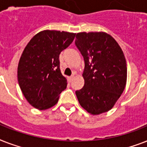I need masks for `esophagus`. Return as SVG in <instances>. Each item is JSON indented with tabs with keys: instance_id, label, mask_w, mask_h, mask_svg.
Masks as SVG:
<instances>
[{
	"instance_id": "34e87169",
	"label": "esophagus",
	"mask_w": 147,
	"mask_h": 147,
	"mask_svg": "<svg viewBox=\"0 0 147 147\" xmlns=\"http://www.w3.org/2000/svg\"><path fill=\"white\" fill-rule=\"evenodd\" d=\"M74 78H75V75H74V74H73L72 76L69 77V81H70V82H71V81H72L74 79Z\"/></svg>"
}]
</instances>
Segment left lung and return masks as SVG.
<instances>
[{
    "instance_id": "obj_1",
    "label": "left lung",
    "mask_w": 147,
    "mask_h": 147,
    "mask_svg": "<svg viewBox=\"0 0 147 147\" xmlns=\"http://www.w3.org/2000/svg\"><path fill=\"white\" fill-rule=\"evenodd\" d=\"M76 45L85 60V85L76 94L84 109L93 115L114 107L125 88L127 62L121 47L105 32L76 34Z\"/></svg>"
}]
</instances>
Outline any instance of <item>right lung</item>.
<instances>
[{
    "label": "right lung",
    "mask_w": 147,
    "mask_h": 147,
    "mask_svg": "<svg viewBox=\"0 0 147 147\" xmlns=\"http://www.w3.org/2000/svg\"><path fill=\"white\" fill-rule=\"evenodd\" d=\"M76 33L46 30L36 33L24 48L17 67V79L26 100L36 109L57 104L67 80L59 68V54Z\"/></svg>",
    "instance_id": "1"
}]
</instances>
